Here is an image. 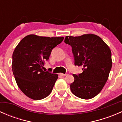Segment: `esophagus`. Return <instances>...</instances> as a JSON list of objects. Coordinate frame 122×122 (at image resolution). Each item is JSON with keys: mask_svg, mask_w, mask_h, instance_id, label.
<instances>
[{"mask_svg": "<svg viewBox=\"0 0 122 122\" xmlns=\"http://www.w3.org/2000/svg\"><path fill=\"white\" fill-rule=\"evenodd\" d=\"M60 76H61V77H64L66 76V74H63V73H60Z\"/></svg>", "mask_w": 122, "mask_h": 122, "instance_id": "34e87169", "label": "esophagus"}]
</instances>
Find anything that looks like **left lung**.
<instances>
[{
    "label": "left lung",
    "mask_w": 122,
    "mask_h": 122,
    "mask_svg": "<svg viewBox=\"0 0 122 122\" xmlns=\"http://www.w3.org/2000/svg\"><path fill=\"white\" fill-rule=\"evenodd\" d=\"M64 42L72 47L75 65L83 67L82 73L73 74L74 81L70 84L71 92L83 99L94 97L103 89L111 70L110 48L94 34L67 36Z\"/></svg>",
    "instance_id": "left-lung-1"
}]
</instances>
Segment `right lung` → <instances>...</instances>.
<instances>
[{"label": "right lung", "mask_w": 122, "mask_h": 122, "mask_svg": "<svg viewBox=\"0 0 122 122\" xmlns=\"http://www.w3.org/2000/svg\"><path fill=\"white\" fill-rule=\"evenodd\" d=\"M64 37L29 35L23 38L12 55V67L17 85L29 98L41 100L50 95L58 74L42 70L52 50Z\"/></svg>", "instance_id": "obj_1"}]
</instances>
